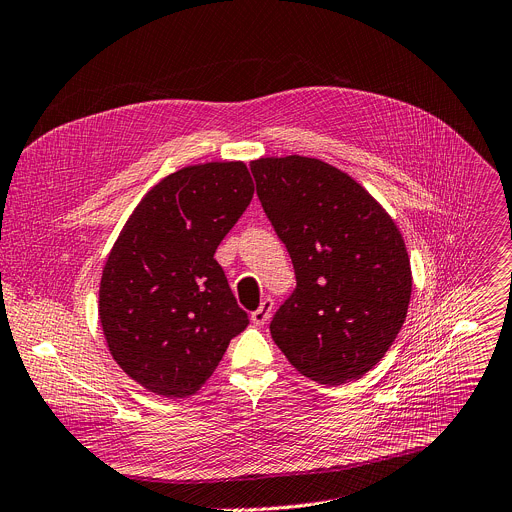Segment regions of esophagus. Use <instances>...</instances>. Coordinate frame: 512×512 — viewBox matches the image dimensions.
I'll use <instances>...</instances> for the list:
<instances>
[{"instance_id": "34e87169", "label": "esophagus", "mask_w": 512, "mask_h": 512, "mask_svg": "<svg viewBox=\"0 0 512 512\" xmlns=\"http://www.w3.org/2000/svg\"><path fill=\"white\" fill-rule=\"evenodd\" d=\"M271 310H273V300L271 298H265L263 302H261V306L255 310V312H251V320H253V324L255 327H263V324L269 320V316H271Z\"/></svg>"}]
</instances>
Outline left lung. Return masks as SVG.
<instances>
[{"mask_svg": "<svg viewBox=\"0 0 512 512\" xmlns=\"http://www.w3.org/2000/svg\"><path fill=\"white\" fill-rule=\"evenodd\" d=\"M257 196L292 257L296 290L271 337L318 384L361 378L392 347L412 292L392 216L345 171L312 157L251 161Z\"/></svg>", "mask_w": 512, "mask_h": 512, "instance_id": "left-lung-1", "label": "left lung"}]
</instances>
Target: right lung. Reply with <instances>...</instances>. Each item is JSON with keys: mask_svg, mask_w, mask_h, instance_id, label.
Listing matches in <instances>:
<instances>
[{"mask_svg": "<svg viewBox=\"0 0 512 512\" xmlns=\"http://www.w3.org/2000/svg\"><path fill=\"white\" fill-rule=\"evenodd\" d=\"M253 192L243 161L188 165L153 185L120 230L98 312L114 361L145 390L196 394L249 324L214 253Z\"/></svg>", "mask_w": 512, "mask_h": 512, "instance_id": "obj_1", "label": "right lung"}]
</instances>
